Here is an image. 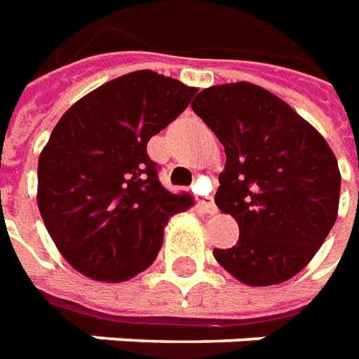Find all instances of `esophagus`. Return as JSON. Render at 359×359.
Wrapping results in <instances>:
<instances>
[{
  "mask_svg": "<svg viewBox=\"0 0 359 359\" xmlns=\"http://www.w3.org/2000/svg\"><path fill=\"white\" fill-rule=\"evenodd\" d=\"M199 208L203 210V212H207V215H215L216 212V205L210 199H207V197H201Z\"/></svg>",
  "mask_w": 359,
  "mask_h": 359,
  "instance_id": "obj_1",
  "label": "esophagus"
}]
</instances>
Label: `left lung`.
I'll return each mask as SVG.
<instances>
[{
    "label": "left lung",
    "instance_id": "8db88e82",
    "mask_svg": "<svg viewBox=\"0 0 359 359\" xmlns=\"http://www.w3.org/2000/svg\"><path fill=\"white\" fill-rule=\"evenodd\" d=\"M191 106L224 147L215 203L240 226L238 243L215 259L248 286L290 280L337 220L334 152L290 104L248 81L203 88Z\"/></svg>",
    "mask_w": 359,
    "mask_h": 359
}]
</instances>
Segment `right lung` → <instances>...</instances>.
<instances>
[{
    "mask_svg": "<svg viewBox=\"0 0 359 359\" xmlns=\"http://www.w3.org/2000/svg\"><path fill=\"white\" fill-rule=\"evenodd\" d=\"M195 86L151 69L98 86L65 111L38 158L36 203L57 251L93 280L123 282L158 255L168 220L193 205L160 184L147 143Z\"/></svg>",
    "mask_w": 359,
    "mask_h": 359,
    "instance_id": "right-lung-1",
    "label": "right lung"
}]
</instances>
